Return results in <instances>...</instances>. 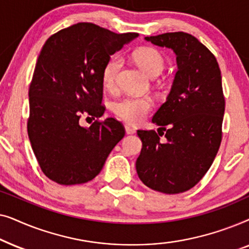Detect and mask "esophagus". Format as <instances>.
<instances>
[{
	"label": "esophagus",
	"mask_w": 249,
	"mask_h": 249,
	"mask_svg": "<svg viewBox=\"0 0 249 249\" xmlns=\"http://www.w3.org/2000/svg\"><path fill=\"white\" fill-rule=\"evenodd\" d=\"M124 130H125V134H127V135H134L135 132H136L135 129L131 128V127H129V125H125Z\"/></svg>",
	"instance_id": "1"
}]
</instances>
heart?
<instances>
[{"mask_svg": "<svg viewBox=\"0 0 249 249\" xmlns=\"http://www.w3.org/2000/svg\"><path fill=\"white\" fill-rule=\"evenodd\" d=\"M134 59L138 67L148 77L155 78L164 69V57L154 47H141L134 53ZM122 64L119 55H112L105 62L102 70V84L104 88L111 89L114 87L115 79ZM153 102L149 97H124L115 102L112 110L121 120L130 124H138L151 111Z\"/></svg>", "mask_w": 249, "mask_h": 249, "instance_id": "b5f03b06", "label": "heart"}]
</instances>
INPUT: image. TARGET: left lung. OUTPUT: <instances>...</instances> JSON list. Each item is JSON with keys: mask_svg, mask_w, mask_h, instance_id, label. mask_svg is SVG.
<instances>
[{"mask_svg": "<svg viewBox=\"0 0 249 249\" xmlns=\"http://www.w3.org/2000/svg\"><path fill=\"white\" fill-rule=\"evenodd\" d=\"M145 40L171 49L178 71L152 119L158 132L137 130L142 148L136 170L148 188L183 193L209 171L219 151L226 107L221 71L215 56L190 34L166 33Z\"/></svg>", "mask_w": 249, "mask_h": 249, "instance_id": "8db88e82", "label": "left lung"}]
</instances>
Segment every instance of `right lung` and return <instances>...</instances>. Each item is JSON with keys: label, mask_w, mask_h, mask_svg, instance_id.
<instances>
[{"label": "right lung", "mask_w": 249, "mask_h": 249, "mask_svg": "<svg viewBox=\"0 0 249 249\" xmlns=\"http://www.w3.org/2000/svg\"><path fill=\"white\" fill-rule=\"evenodd\" d=\"M136 37L79 22L44 44L29 87L27 128L47 178L66 186L90 181L124 138V125L113 118L83 127L80 117L103 115L102 70L112 54Z\"/></svg>", "instance_id": "right-lung-1"}]
</instances>
